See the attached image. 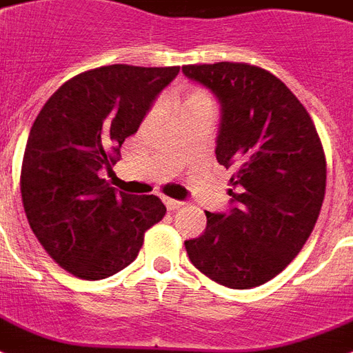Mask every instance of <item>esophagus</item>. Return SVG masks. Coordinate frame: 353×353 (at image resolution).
I'll list each match as a JSON object with an SVG mask.
<instances>
[{
    "label": "esophagus",
    "mask_w": 353,
    "mask_h": 353,
    "mask_svg": "<svg viewBox=\"0 0 353 353\" xmlns=\"http://www.w3.org/2000/svg\"><path fill=\"white\" fill-rule=\"evenodd\" d=\"M163 202H165V206H168V210H179V208L184 206V202L174 201V199H163Z\"/></svg>",
    "instance_id": "1"
}]
</instances>
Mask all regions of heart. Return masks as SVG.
Instances as JSON below:
<instances>
[{
  "mask_svg": "<svg viewBox=\"0 0 353 353\" xmlns=\"http://www.w3.org/2000/svg\"><path fill=\"white\" fill-rule=\"evenodd\" d=\"M210 97L201 90H188L182 94V114L190 112L193 108H201V106H210Z\"/></svg>",
  "mask_w": 353,
  "mask_h": 353,
  "instance_id": "1",
  "label": "heart"
}]
</instances>
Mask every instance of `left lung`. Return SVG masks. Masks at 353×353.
I'll list each match as a JSON object with an SVG mask.
<instances>
[{
  "mask_svg": "<svg viewBox=\"0 0 353 353\" xmlns=\"http://www.w3.org/2000/svg\"><path fill=\"white\" fill-rule=\"evenodd\" d=\"M221 103L215 157L232 169V208L206 212V230L185 241L191 263L230 289L258 288L285 269L311 236L326 191L315 123L267 70L239 62L184 65Z\"/></svg>",
  "mask_w": 353,
  "mask_h": 353,
  "instance_id": "1",
  "label": "left lung"
}]
</instances>
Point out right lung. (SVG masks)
<instances>
[{
	"label": "right lung",
	"instance_id": "obj_1",
	"mask_svg": "<svg viewBox=\"0 0 353 353\" xmlns=\"http://www.w3.org/2000/svg\"><path fill=\"white\" fill-rule=\"evenodd\" d=\"M180 68L112 64L75 75L32 123L21 163V201L31 230L57 263L83 280L116 274L138 256L165 215L154 195L110 188L119 149Z\"/></svg>",
	"mask_w": 353,
	"mask_h": 353
}]
</instances>
